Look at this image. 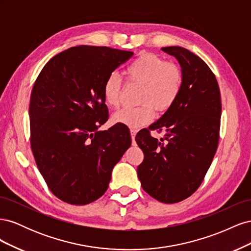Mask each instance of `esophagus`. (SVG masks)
I'll return each instance as SVG.
<instances>
[{"instance_id":"1","label":"esophagus","mask_w":251,"mask_h":251,"mask_svg":"<svg viewBox=\"0 0 251 251\" xmlns=\"http://www.w3.org/2000/svg\"><path fill=\"white\" fill-rule=\"evenodd\" d=\"M130 132H131V137H132V139L135 140V136H136V133H137V131H136L135 128H131Z\"/></svg>"}]
</instances>
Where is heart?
<instances>
[{
	"mask_svg": "<svg viewBox=\"0 0 251 251\" xmlns=\"http://www.w3.org/2000/svg\"><path fill=\"white\" fill-rule=\"evenodd\" d=\"M127 79L142 85L138 107H126L114 113L113 123L130 127L149 124L158 112L168 110L178 98L184 81L181 67L156 54H143L126 67ZM104 101L111 108H118L121 102V81L116 74H111L103 83Z\"/></svg>",
	"mask_w": 251,
	"mask_h": 251,
	"instance_id": "1",
	"label": "heart"
}]
</instances>
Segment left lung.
<instances>
[{
  "instance_id": "obj_1",
  "label": "left lung",
  "mask_w": 251,
  "mask_h": 251,
  "mask_svg": "<svg viewBox=\"0 0 251 251\" xmlns=\"http://www.w3.org/2000/svg\"><path fill=\"white\" fill-rule=\"evenodd\" d=\"M161 50L177 58L184 81L172 107L136 135L144 154L137 174L144 192L170 204L192 196L209 169L219 142L221 94L215 74L198 55L178 46ZM150 130L165 136L158 141Z\"/></svg>"
}]
</instances>
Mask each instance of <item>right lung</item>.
I'll use <instances>...</instances> for the list:
<instances>
[{
	"label": "right lung",
	"instance_id": "right-lung-1",
	"mask_svg": "<svg viewBox=\"0 0 251 251\" xmlns=\"http://www.w3.org/2000/svg\"><path fill=\"white\" fill-rule=\"evenodd\" d=\"M131 51L76 46L53 56L30 96V143L53 195L72 205L94 202L108 189L112 170L131 147L124 125L108 120L103 83Z\"/></svg>",
	"mask_w": 251,
	"mask_h": 251
}]
</instances>
